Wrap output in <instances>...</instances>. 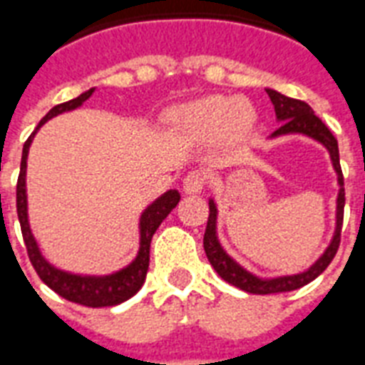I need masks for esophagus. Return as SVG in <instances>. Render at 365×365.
<instances>
[{"mask_svg": "<svg viewBox=\"0 0 365 365\" xmlns=\"http://www.w3.org/2000/svg\"><path fill=\"white\" fill-rule=\"evenodd\" d=\"M205 186V175L200 171H190L182 180V190L186 194H200Z\"/></svg>", "mask_w": 365, "mask_h": 365, "instance_id": "34e87169", "label": "esophagus"}]
</instances>
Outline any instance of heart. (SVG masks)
Instances as JSON below:
<instances>
[{
  "label": "heart",
  "instance_id": "1",
  "mask_svg": "<svg viewBox=\"0 0 365 365\" xmlns=\"http://www.w3.org/2000/svg\"><path fill=\"white\" fill-rule=\"evenodd\" d=\"M179 125L192 137L205 138L217 133L236 135L247 129L250 108L238 98L205 97L179 112Z\"/></svg>",
  "mask_w": 365,
  "mask_h": 365
}]
</instances>
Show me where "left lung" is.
Masks as SVG:
<instances>
[{
    "label": "left lung",
    "mask_w": 365,
    "mask_h": 365,
    "mask_svg": "<svg viewBox=\"0 0 365 365\" xmlns=\"http://www.w3.org/2000/svg\"><path fill=\"white\" fill-rule=\"evenodd\" d=\"M268 97L274 104V112L279 121V127L272 133L274 137H282V135H307V137L314 138L320 144H324L329 152L331 158L333 169L337 173L339 182V196H337V222H335V232H333L331 244L327 245L324 255L318 261L301 274H291V276H278V278H259L255 274L247 272L244 267H240L238 262L234 261L232 257L228 255L227 251L222 250L217 238V205L213 200H209V217L205 234H203V250L207 255L211 267L217 270L225 282L236 285L240 289L247 291V293H255V295H268V293H285V291H293L310 284L312 279L318 278L333 261V257L337 253L339 244H341V228H343V211H344V180L343 171H341V163H339V146L337 138L333 137V133L327 129V125L312 112L309 104L297 98H289L282 95V93L267 89Z\"/></svg>",
    "instance_id": "1"
}]
</instances>
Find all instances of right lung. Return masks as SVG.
<instances>
[{
  "label": "right lung",
  "instance_id": "obj_1",
  "mask_svg": "<svg viewBox=\"0 0 365 365\" xmlns=\"http://www.w3.org/2000/svg\"><path fill=\"white\" fill-rule=\"evenodd\" d=\"M95 89L81 93L80 97L72 98L68 103L56 104L55 108H51L45 118L39 121V125L36 127V131L28 137L22 148V160H21V173H19V180H16V213H19V222H21L22 238L26 244L28 257L32 267L36 268V272L41 278L45 285H49L51 289L58 293L61 297L72 303L83 304V307H114L120 304L127 299H131L144 284L146 272H148V264H150V242L158 227L162 225L163 219L168 217L175 209V205L179 203L180 194L177 190H168L165 194L158 197L156 202H152L148 207L144 209L140 215V247L135 257V261L131 264H127L125 268H121L118 272L108 274V276H80V274H70L64 270H58L53 264L45 261V257L41 255V251L38 247V242L34 240L30 225H28V203H26V160L30 144L34 140V135L38 133V129L43 125L45 121L55 118V115L62 114V112H70L76 110L78 106L86 103L87 98L91 97Z\"/></svg>",
  "mask_w": 365,
  "mask_h": 365
}]
</instances>
